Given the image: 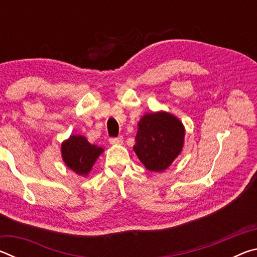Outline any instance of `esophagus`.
<instances>
[{"instance_id": "1", "label": "esophagus", "mask_w": 257, "mask_h": 257, "mask_svg": "<svg viewBox=\"0 0 257 257\" xmlns=\"http://www.w3.org/2000/svg\"><path fill=\"white\" fill-rule=\"evenodd\" d=\"M110 144L112 145H121L123 143V137L122 136H119L116 138H110Z\"/></svg>"}]
</instances>
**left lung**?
<instances>
[{
  "label": "left lung",
  "instance_id": "left-lung-1",
  "mask_svg": "<svg viewBox=\"0 0 257 257\" xmlns=\"http://www.w3.org/2000/svg\"><path fill=\"white\" fill-rule=\"evenodd\" d=\"M134 151L150 171L163 172L184 149L185 125L165 111L146 113L138 121Z\"/></svg>",
  "mask_w": 257,
  "mask_h": 257
}]
</instances>
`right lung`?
I'll return each mask as SVG.
<instances>
[{
	"instance_id": "1",
	"label": "right lung",
	"mask_w": 257,
	"mask_h": 257,
	"mask_svg": "<svg viewBox=\"0 0 257 257\" xmlns=\"http://www.w3.org/2000/svg\"><path fill=\"white\" fill-rule=\"evenodd\" d=\"M104 149L90 144L85 136L71 135L61 144V155L64 164L78 176L86 177L93 169Z\"/></svg>"
}]
</instances>
